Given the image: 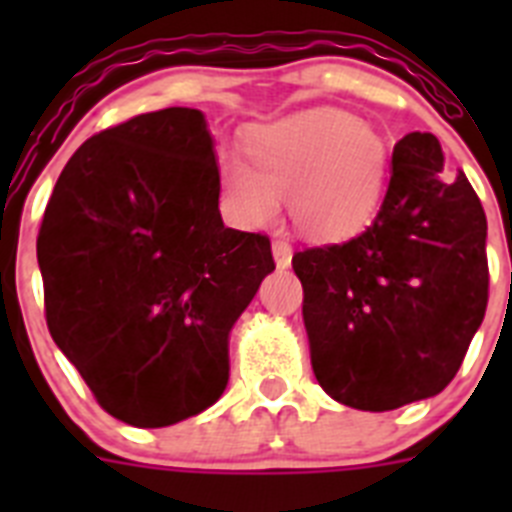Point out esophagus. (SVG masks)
<instances>
[{
	"label": "esophagus",
	"instance_id": "obj_1",
	"mask_svg": "<svg viewBox=\"0 0 512 512\" xmlns=\"http://www.w3.org/2000/svg\"><path fill=\"white\" fill-rule=\"evenodd\" d=\"M271 253H274V261H277L279 269H287L292 264V246L284 238H277V241L271 243Z\"/></svg>",
	"mask_w": 512,
	"mask_h": 512
}]
</instances>
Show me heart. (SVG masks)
Returning a JSON list of instances; mask_svg holds the SVG:
<instances>
[{"instance_id": "obj_1", "label": "heart", "mask_w": 512, "mask_h": 512, "mask_svg": "<svg viewBox=\"0 0 512 512\" xmlns=\"http://www.w3.org/2000/svg\"><path fill=\"white\" fill-rule=\"evenodd\" d=\"M248 166L220 158L223 207L243 228H264L287 200L295 228L312 241H343L379 212L387 189V140L341 110H315L253 125Z\"/></svg>"}]
</instances>
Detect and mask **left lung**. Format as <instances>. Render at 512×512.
Returning a JSON list of instances; mask_svg holds the SVG:
<instances>
[{
    "instance_id": "obj_1",
    "label": "left lung",
    "mask_w": 512,
    "mask_h": 512,
    "mask_svg": "<svg viewBox=\"0 0 512 512\" xmlns=\"http://www.w3.org/2000/svg\"><path fill=\"white\" fill-rule=\"evenodd\" d=\"M485 241L467 176L443 171L436 135H405L374 223L292 259L320 387L369 413L438 395L485 318Z\"/></svg>"
}]
</instances>
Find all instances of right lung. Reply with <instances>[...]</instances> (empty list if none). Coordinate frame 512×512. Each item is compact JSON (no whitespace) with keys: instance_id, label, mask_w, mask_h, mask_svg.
Wrapping results in <instances>:
<instances>
[{"instance_id":"obj_1","label":"right lung","mask_w":512,"mask_h":512,"mask_svg":"<svg viewBox=\"0 0 512 512\" xmlns=\"http://www.w3.org/2000/svg\"><path fill=\"white\" fill-rule=\"evenodd\" d=\"M217 200L215 140L189 107L102 130L58 176L38 235L45 320L122 423L174 425L225 392L230 330L274 259Z\"/></svg>"}]
</instances>
